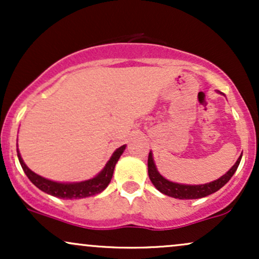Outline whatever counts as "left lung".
<instances>
[{"instance_id":"obj_1","label":"left lung","mask_w":259,"mask_h":259,"mask_svg":"<svg viewBox=\"0 0 259 259\" xmlns=\"http://www.w3.org/2000/svg\"><path fill=\"white\" fill-rule=\"evenodd\" d=\"M241 157H239V159L236 160V163L233 165V168L228 171L227 174L223 175L222 178L217 179L212 183L203 184V185H181V184L171 183L167 179L162 177L157 170L156 165H154L152 153L150 152L148 154V177H150V180L152 181V184L156 186L157 190H159L162 194L170 196V197L174 198H180V200H194V198H202L206 197V196L213 194V192L218 191L221 187H223L225 184L228 183L229 180L231 179L235 171H236L237 167L240 164V160H241Z\"/></svg>"}]
</instances>
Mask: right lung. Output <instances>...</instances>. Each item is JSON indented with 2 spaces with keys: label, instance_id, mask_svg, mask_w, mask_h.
Returning <instances> with one entry per match:
<instances>
[{
  "label": "right lung",
  "instance_id": "add662e5",
  "mask_svg": "<svg viewBox=\"0 0 259 259\" xmlns=\"http://www.w3.org/2000/svg\"><path fill=\"white\" fill-rule=\"evenodd\" d=\"M124 150H125V145H123V146L117 148L115 152L112 154L111 159H109L108 163L106 164V167L103 168V170L101 171L97 177H95L94 179L81 181V183H72V184L56 183V181L45 179V178L40 177V175L35 174L34 171H31L30 169L26 167L25 163L23 162L18 148H17V153H18V158H19L20 165H22L23 170H24L26 177H28L29 180H30L35 186L38 187L41 191L46 192V194L52 195L58 198L73 200V198L89 197V196L102 192L103 190L108 186V184L111 183L115 163L118 162V159H119L121 153L124 152Z\"/></svg>",
  "mask_w": 259,
  "mask_h": 259
}]
</instances>
